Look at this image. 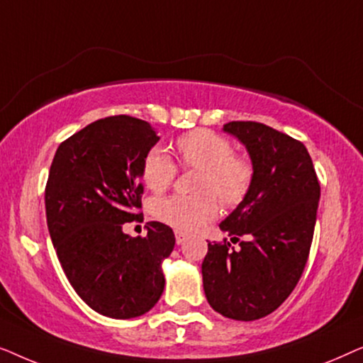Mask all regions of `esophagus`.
I'll use <instances>...</instances> for the list:
<instances>
[{
  "mask_svg": "<svg viewBox=\"0 0 363 363\" xmlns=\"http://www.w3.org/2000/svg\"><path fill=\"white\" fill-rule=\"evenodd\" d=\"M175 240H177V245H183V242H185V240H186V235H185V233H182V231H175Z\"/></svg>",
  "mask_w": 363,
  "mask_h": 363,
  "instance_id": "1",
  "label": "esophagus"
}]
</instances>
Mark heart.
<instances>
[{
  "label": "heart",
  "mask_w": 363,
  "mask_h": 363,
  "mask_svg": "<svg viewBox=\"0 0 363 363\" xmlns=\"http://www.w3.org/2000/svg\"><path fill=\"white\" fill-rule=\"evenodd\" d=\"M178 158L183 168L201 170L196 191L200 195H173L153 201L152 213L158 221L178 231L201 230L218 215L220 203L236 206L245 200L252 183V167L235 155L228 138L210 130H193L177 140ZM177 177V165L160 147L152 148L143 160V182L152 191L162 193ZM217 196L215 197L214 195Z\"/></svg>",
  "instance_id": "1"
}]
</instances>
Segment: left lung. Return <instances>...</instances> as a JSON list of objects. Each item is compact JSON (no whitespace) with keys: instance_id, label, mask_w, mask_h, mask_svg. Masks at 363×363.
<instances>
[{"instance_id":"obj_1","label":"left lung","mask_w":363,"mask_h":363,"mask_svg":"<svg viewBox=\"0 0 363 363\" xmlns=\"http://www.w3.org/2000/svg\"><path fill=\"white\" fill-rule=\"evenodd\" d=\"M223 130L250 153L252 183L220 230L245 241L208 242L201 264L210 306L235 320L274 312L299 282L314 236L320 185L304 143L257 122H228Z\"/></svg>"}]
</instances>
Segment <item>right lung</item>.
I'll return each instance as SVG.
<instances>
[{
    "label": "right lung",
    "instance_id": "right-lung-1",
    "mask_svg": "<svg viewBox=\"0 0 363 363\" xmlns=\"http://www.w3.org/2000/svg\"><path fill=\"white\" fill-rule=\"evenodd\" d=\"M158 140L145 121L106 117L62 142L49 170L44 198L57 259L77 296L112 319L143 315L165 287L172 228L150 221L145 238L123 233L140 216L143 160Z\"/></svg>",
    "mask_w": 363,
    "mask_h": 363
}]
</instances>
